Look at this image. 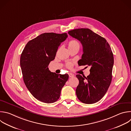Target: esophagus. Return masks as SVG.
Returning a JSON list of instances; mask_svg holds the SVG:
<instances>
[{
  "label": "esophagus",
  "mask_w": 131,
  "mask_h": 131,
  "mask_svg": "<svg viewBox=\"0 0 131 131\" xmlns=\"http://www.w3.org/2000/svg\"><path fill=\"white\" fill-rule=\"evenodd\" d=\"M68 74H69V78H72V77H74L73 74H71V73H68Z\"/></svg>",
  "instance_id": "34e87169"
}]
</instances>
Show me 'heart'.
I'll return each mask as SVG.
<instances>
[{
  "label": "heart",
  "mask_w": 131,
  "mask_h": 131,
  "mask_svg": "<svg viewBox=\"0 0 131 131\" xmlns=\"http://www.w3.org/2000/svg\"><path fill=\"white\" fill-rule=\"evenodd\" d=\"M68 47L69 50H72L74 49H79L80 45L79 42L76 40V39H71L69 41L68 43ZM73 64L72 62H68L66 64V67L68 68H71L73 66Z\"/></svg>",
  "instance_id": "obj_1"
}]
</instances>
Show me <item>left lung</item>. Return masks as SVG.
<instances>
[{"instance_id":"1","label":"left lung","mask_w":131,"mask_h":131,"mask_svg":"<svg viewBox=\"0 0 131 131\" xmlns=\"http://www.w3.org/2000/svg\"><path fill=\"white\" fill-rule=\"evenodd\" d=\"M68 33L83 46L79 65L91 66L90 74L87 77L76 75L79 81L77 96L84 103H95L105 95L112 81L114 57L111 48L104 37L90 29H77Z\"/></svg>"}]
</instances>
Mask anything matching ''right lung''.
I'll return each instance as SVG.
<instances>
[{
  "label": "right lung",
  "instance_id": "1",
  "mask_svg": "<svg viewBox=\"0 0 131 131\" xmlns=\"http://www.w3.org/2000/svg\"><path fill=\"white\" fill-rule=\"evenodd\" d=\"M67 36L66 33L41 34L28 41L22 52L20 65L24 83L33 96L41 102L57 101L68 79V74H58L48 67Z\"/></svg>",
  "mask_w": 131,
  "mask_h": 131
}]
</instances>
